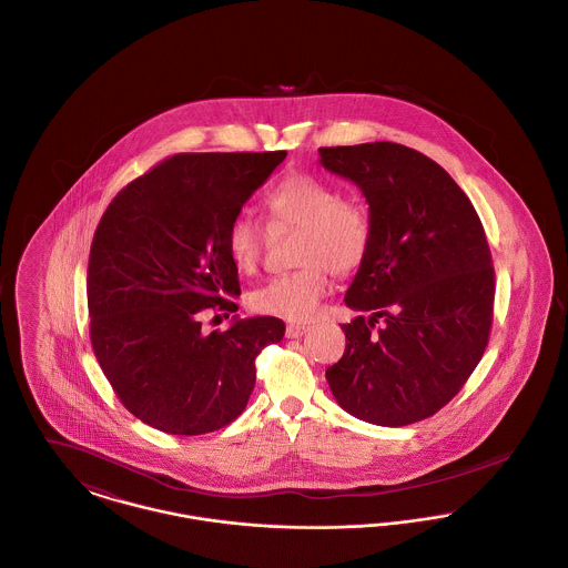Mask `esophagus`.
Segmentation results:
<instances>
[{"label": "esophagus", "instance_id": "34e87169", "mask_svg": "<svg viewBox=\"0 0 568 568\" xmlns=\"http://www.w3.org/2000/svg\"><path fill=\"white\" fill-rule=\"evenodd\" d=\"M308 332V325L304 324H290L285 327V336L287 338H300L302 334H306Z\"/></svg>", "mask_w": 568, "mask_h": 568}]
</instances>
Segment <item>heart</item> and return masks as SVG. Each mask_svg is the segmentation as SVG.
<instances>
[{"label":"heart","instance_id":"heart-1","mask_svg":"<svg viewBox=\"0 0 568 568\" xmlns=\"http://www.w3.org/2000/svg\"><path fill=\"white\" fill-rule=\"evenodd\" d=\"M266 209L272 223L297 227L294 262L300 266L255 290L251 302L272 317L306 322L329 290V271L349 276L366 262L373 216L362 200L341 195L311 174L283 179L266 195ZM225 244L239 271L253 272L262 262L264 227L251 215L234 216Z\"/></svg>","mask_w":568,"mask_h":568}]
</instances>
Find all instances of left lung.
<instances>
[{
    "label": "left lung",
    "mask_w": 568,
    "mask_h": 568,
    "mask_svg": "<svg viewBox=\"0 0 568 568\" xmlns=\"http://www.w3.org/2000/svg\"><path fill=\"white\" fill-rule=\"evenodd\" d=\"M320 155L362 190L373 216L371 253L345 296L371 317L341 325L347 347L325 378L357 419L422 422L458 394L489 341L494 266L481 219L415 149L366 142L322 146Z\"/></svg>",
    "instance_id": "left-lung-1"
}]
</instances>
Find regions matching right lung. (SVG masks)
Wrapping results in <instances>:
<instances>
[{"label": "right lung", "instance_id": "obj_1", "mask_svg": "<svg viewBox=\"0 0 568 568\" xmlns=\"http://www.w3.org/2000/svg\"><path fill=\"white\" fill-rule=\"evenodd\" d=\"M285 151L179 153L119 191L93 234L89 336L116 398L162 433L232 424L255 387V357L278 343L276 317L204 334L209 311L236 313L239 268L225 234Z\"/></svg>", "mask_w": 568, "mask_h": 568}]
</instances>
